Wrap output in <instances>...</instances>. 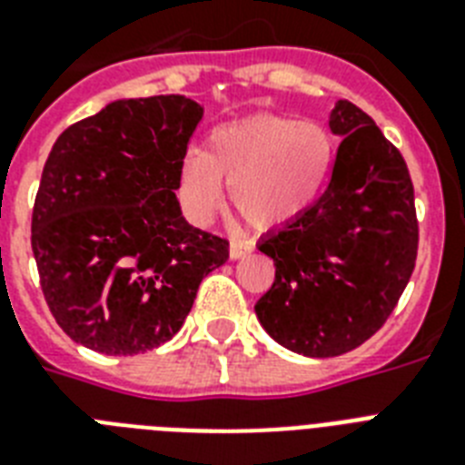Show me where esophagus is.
<instances>
[{"instance_id": "esophagus-1", "label": "esophagus", "mask_w": 465, "mask_h": 465, "mask_svg": "<svg viewBox=\"0 0 465 465\" xmlns=\"http://www.w3.org/2000/svg\"><path fill=\"white\" fill-rule=\"evenodd\" d=\"M251 251H253V241L232 239V243H229V258H232V261L246 258V255L251 253Z\"/></svg>"}]
</instances>
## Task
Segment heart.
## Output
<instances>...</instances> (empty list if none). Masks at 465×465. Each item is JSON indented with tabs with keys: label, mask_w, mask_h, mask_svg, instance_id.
<instances>
[{
	"label": "heart",
	"mask_w": 465,
	"mask_h": 465,
	"mask_svg": "<svg viewBox=\"0 0 465 465\" xmlns=\"http://www.w3.org/2000/svg\"><path fill=\"white\" fill-rule=\"evenodd\" d=\"M335 144L313 120L258 115L214 127L203 154H188L178 168V197L195 222H210L232 203L255 229L290 222L321 195L331 175Z\"/></svg>",
	"instance_id": "b5f03b06"
}]
</instances>
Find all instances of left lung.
Wrapping results in <instances>:
<instances>
[{"label":"left lung","mask_w":465,"mask_h":465,"mask_svg":"<svg viewBox=\"0 0 465 465\" xmlns=\"http://www.w3.org/2000/svg\"><path fill=\"white\" fill-rule=\"evenodd\" d=\"M328 125L342 137L328 188L258 246L275 261V282L255 304L258 321L306 357L350 352L386 323L415 270L420 241L403 154L345 98Z\"/></svg>","instance_id":"obj_1"}]
</instances>
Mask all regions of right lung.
<instances>
[{
    "label": "right lung",
    "mask_w": 465,
    "mask_h": 465,
    "mask_svg": "<svg viewBox=\"0 0 465 465\" xmlns=\"http://www.w3.org/2000/svg\"><path fill=\"white\" fill-rule=\"evenodd\" d=\"M203 108L185 96L127 98L69 125L40 175L31 246L57 325L127 357L181 331L229 241L190 226L178 168Z\"/></svg>",
    "instance_id": "1"
}]
</instances>
